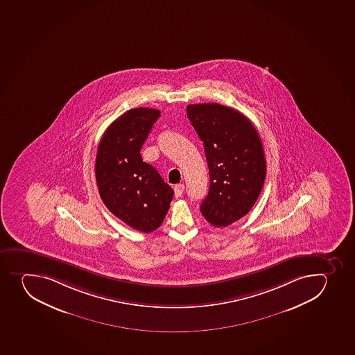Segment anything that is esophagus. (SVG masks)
I'll list each match as a JSON object with an SVG mask.
<instances>
[{"label": "esophagus", "mask_w": 355, "mask_h": 355, "mask_svg": "<svg viewBox=\"0 0 355 355\" xmlns=\"http://www.w3.org/2000/svg\"><path fill=\"white\" fill-rule=\"evenodd\" d=\"M184 189H185L184 184H178V185L175 186V189H173V191H175V196H176V198H180L182 192H184Z\"/></svg>", "instance_id": "1"}]
</instances>
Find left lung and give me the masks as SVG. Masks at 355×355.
Masks as SVG:
<instances>
[{
	"label": "left lung",
	"mask_w": 355,
	"mask_h": 355,
	"mask_svg": "<svg viewBox=\"0 0 355 355\" xmlns=\"http://www.w3.org/2000/svg\"><path fill=\"white\" fill-rule=\"evenodd\" d=\"M187 116L203 142L209 192L200 207L214 227H227L257 202L266 178L260 135L246 116L218 103L187 105Z\"/></svg>",
	"instance_id": "1"
}]
</instances>
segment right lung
I'll return each instance as SVG.
<instances>
[{
    "label": "right lung",
    "instance_id": "right-lung-1",
    "mask_svg": "<svg viewBox=\"0 0 355 355\" xmlns=\"http://www.w3.org/2000/svg\"><path fill=\"white\" fill-rule=\"evenodd\" d=\"M159 110L135 108L105 130L98 144L95 177L105 207L128 227L149 233L159 227L173 191L140 155Z\"/></svg>",
    "mask_w": 355,
    "mask_h": 355
}]
</instances>
